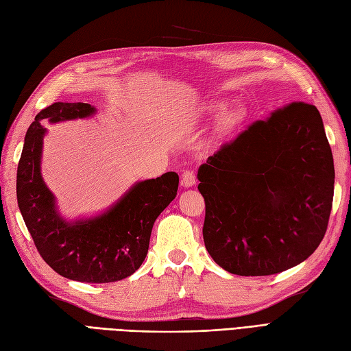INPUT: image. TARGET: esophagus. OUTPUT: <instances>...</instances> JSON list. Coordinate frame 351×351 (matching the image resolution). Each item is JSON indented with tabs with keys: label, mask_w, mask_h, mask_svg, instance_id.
<instances>
[{
	"label": "esophagus",
	"mask_w": 351,
	"mask_h": 351,
	"mask_svg": "<svg viewBox=\"0 0 351 351\" xmlns=\"http://www.w3.org/2000/svg\"><path fill=\"white\" fill-rule=\"evenodd\" d=\"M196 183V176L193 171H184L182 174V186L184 187H191Z\"/></svg>",
	"instance_id": "34e87169"
}]
</instances>
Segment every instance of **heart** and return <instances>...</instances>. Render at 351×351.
<instances>
[{"instance_id":"heart-1","label":"heart","mask_w":351,"mask_h":351,"mask_svg":"<svg viewBox=\"0 0 351 351\" xmlns=\"http://www.w3.org/2000/svg\"><path fill=\"white\" fill-rule=\"evenodd\" d=\"M226 109H227L226 103L215 101V103H213V105H210V108H208V113H210V115H213V117H220L226 111ZM242 121H243V112H241L238 109L229 110L221 118L219 130H220L221 134H230V132H233L236 128H238L242 124Z\"/></svg>"}]
</instances>
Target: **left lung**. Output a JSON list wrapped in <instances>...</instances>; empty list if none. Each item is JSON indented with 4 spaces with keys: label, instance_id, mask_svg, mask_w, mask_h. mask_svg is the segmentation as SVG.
Instances as JSON below:
<instances>
[{
    "label": "left lung",
    "instance_id": "obj_1",
    "mask_svg": "<svg viewBox=\"0 0 351 351\" xmlns=\"http://www.w3.org/2000/svg\"><path fill=\"white\" fill-rule=\"evenodd\" d=\"M204 242L220 267L267 276L316 251L334 199V158L316 106L292 101L199 167Z\"/></svg>",
    "mask_w": 351,
    "mask_h": 351
}]
</instances>
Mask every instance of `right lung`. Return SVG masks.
Returning <instances> with one entry per match:
<instances>
[{
    "instance_id": "add662e5",
    "label": "right lung",
    "mask_w": 351,
    "mask_h": 351,
    "mask_svg": "<svg viewBox=\"0 0 351 351\" xmlns=\"http://www.w3.org/2000/svg\"><path fill=\"white\" fill-rule=\"evenodd\" d=\"M94 110L88 103L58 101L38 113L25 137L16 192L36 250L56 273L78 282L108 283L131 276L145 261L154 223L177 195L178 174L169 171L137 183L96 219L64 221L40 173L45 134L41 124L85 118Z\"/></svg>"
}]
</instances>
